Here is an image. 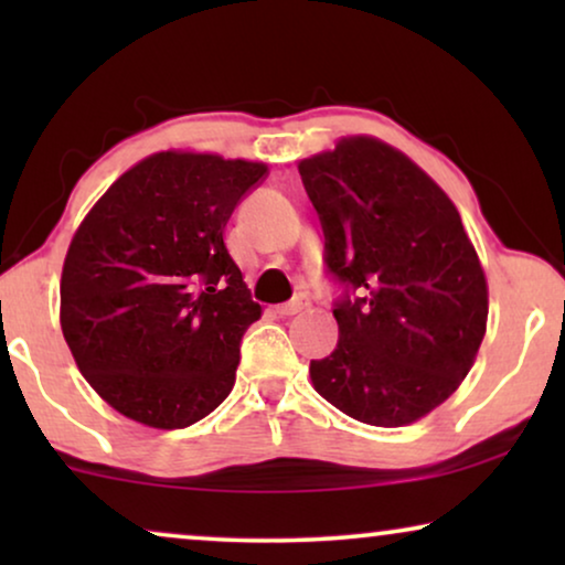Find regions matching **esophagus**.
I'll return each instance as SVG.
<instances>
[{
  "instance_id": "34e87169",
  "label": "esophagus",
  "mask_w": 565,
  "mask_h": 565,
  "mask_svg": "<svg viewBox=\"0 0 565 565\" xmlns=\"http://www.w3.org/2000/svg\"><path fill=\"white\" fill-rule=\"evenodd\" d=\"M306 308H308V298H306V296H298V298H292L290 303L275 306V313H280V316H296V313H300V311H306Z\"/></svg>"
}]
</instances>
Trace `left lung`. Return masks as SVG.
<instances>
[{
  "label": "left lung",
  "mask_w": 565,
  "mask_h": 565,
  "mask_svg": "<svg viewBox=\"0 0 565 565\" xmlns=\"http://www.w3.org/2000/svg\"><path fill=\"white\" fill-rule=\"evenodd\" d=\"M327 265L354 296L334 308L337 350L311 362L319 396L370 427L435 412L473 367L489 282L450 195L375 136L300 159Z\"/></svg>",
  "instance_id": "left-lung-1"
}]
</instances>
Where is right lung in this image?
Masks as SVG:
<instances>
[{
	"label": "right lung",
	"mask_w": 565,
	"mask_h": 565,
	"mask_svg": "<svg viewBox=\"0 0 565 565\" xmlns=\"http://www.w3.org/2000/svg\"><path fill=\"white\" fill-rule=\"evenodd\" d=\"M267 164L169 149L122 172L84 215L61 273V331L115 412L190 427L236 383L238 342L262 316L223 231Z\"/></svg>",
	"instance_id": "1"
}]
</instances>
